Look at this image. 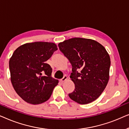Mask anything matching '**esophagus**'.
<instances>
[{"label":"esophagus","instance_id":"esophagus-1","mask_svg":"<svg viewBox=\"0 0 129 129\" xmlns=\"http://www.w3.org/2000/svg\"><path fill=\"white\" fill-rule=\"evenodd\" d=\"M67 79H68V76H64L63 77V78L61 79L60 82L63 83V82H65V81H66V80H67Z\"/></svg>","mask_w":129,"mask_h":129}]
</instances>
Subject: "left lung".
Masks as SVG:
<instances>
[{"instance_id": "obj_1", "label": "left lung", "mask_w": 129, "mask_h": 129, "mask_svg": "<svg viewBox=\"0 0 129 129\" xmlns=\"http://www.w3.org/2000/svg\"><path fill=\"white\" fill-rule=\"evenodd\" d=\"M58 46L72 66L70 77L75 89L69 98L80 105L94 101L109 79L110 59L105 47L96 40L80 38L66 40Z\"/></svg>"}]
</instances>
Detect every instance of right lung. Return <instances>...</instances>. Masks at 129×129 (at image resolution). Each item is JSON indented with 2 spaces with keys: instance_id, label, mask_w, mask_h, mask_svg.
<instances>
[{
  "instance_id": "add662e5",
  "label": "right lung",
  "mask_w": 129,
  "mask_h": 129,
  "mask_svg": "<svg viewBox=\"0 0 129 129\" xmlns=\"http://www.w3.org/2000/svg\"><path fill=\"white\" fill-rule=\"evenodd\" d=\"M57 50V45L52 42L27 43L17 47L10 57L12 86L27 103L39 105L46 102L57 85L59 81L51 76L52 68L46 63Z\"/></svg>"
}]
</instances>
